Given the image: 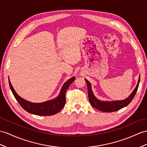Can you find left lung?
Instances as JSON below:
<instances>
[{
    "instance_id": "left-lung-1",
    "label": "left lung",
    "mask_w": 147,
    "mask_h": 147,
    "mask_svg": "<svg viewBox=\"0 0 147 147\" xmlns=\"http://www.w3.org/2000/svg\"><path fill=\"white\" fill-rule=\"evenodd\" d=\"M140 75L139 76L137 86H136V87L135 88L134 91L131 93V94L128 96L127 98L121 100L103 101L98 99L94 95V92H93V90L92 89V85L90 83V82L87 80V79H85L87 85L88 98L91 105L97 110L105 112H115V111L119 110L120 109L123 108V107H126L131 102L132 100H133L136 93H137L138 85L140 83Z\"/></svg>"
}]
</instances>
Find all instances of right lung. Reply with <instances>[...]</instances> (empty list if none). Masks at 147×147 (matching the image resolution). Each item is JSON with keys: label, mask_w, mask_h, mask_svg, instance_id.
I'll return each instance as SVG.
<instances>
[{"label": "right lung", "mask_w": 147, "mask_h": 147, "mask_svg": "<svg viewBox=\"0 0 147 147\" xmlns=\"http://www.w3.org/2000/svg\"><path fill=\"white\" fill-rule=\"evenodd\" d=\"M75 79H76V77H73L65 82L62 87L59 95L56 98L41 103H33L24 99L18 95L14 90L11 82L9 80V83L13 96H15L17 101L19 103L20 106L25 110L28 113L39 116H50L55 115L59 112L60 110H61L63 107L65 106L67 90Z\"/></svg>", "instance_id": "obj_1"}]
</instances>
